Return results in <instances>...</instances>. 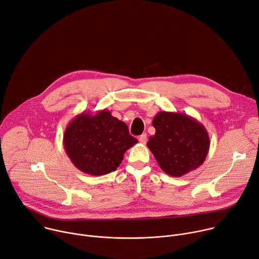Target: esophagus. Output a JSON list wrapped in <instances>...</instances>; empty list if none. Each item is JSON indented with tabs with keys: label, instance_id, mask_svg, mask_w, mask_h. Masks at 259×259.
<instances>
[{
	"label": "esophagus",
	"instance_id": "1",
	"mask_svg": "<svg viewBox=\"0 0 259 259\" xmlns=\"http://www.w3.org/2000/svg\"><path fill=\"white\" fill-rule=\"evenodd\" d=\"M139 141H140V143H142V144H146V142H147V135H146V134L141 135V136L139 137Z\"/></svg>",
	"mask_w": 259,
	"mask_h": 259
}]
</instances>
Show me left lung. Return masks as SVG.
Instances as JSON below:
<instances>
[{
    "label": "left lung",
    "mask_w": 259,
    "mask_h": 259,
    "mask_svg": "<svg viewBox=\"0 0 259 259\" xmlns=\"http://www.w3.org/2000/svg\"><path fill=\"white\" fill-rule=\"evenodd\" d=\"M155 135L147 146L165 174L181 177L205 161L210 138L206 127L187 114L158 112L152 121Z\"/></svg>",
    "instance_id": "8db88e82"
}]
</instances>
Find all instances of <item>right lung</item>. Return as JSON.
Masks as SVG:
<instances>
[{"mask_svg":"<svg viewBox=\"0 0 259 259\" xmlns=\"http://www.w3.org/2000/svg\"><path fill=\"white\" fill-rule=\"evenodd\" d=\"M64 147L73 164L83 173L102 176L116 169L127 149L138 143L127 125L104 109L82 112L68 124Z\"/></svg>","mask_w":259,"mask_h":259,"instance_id":"obj_1","label":"right lung"}]
</instances>
